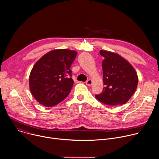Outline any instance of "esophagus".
<instances>
[{
	"label": "esophagus",
	"instance_id": "obj_1",
	"mask_svg": "<svg viewBox=\"0 0 159 159\" xmlns=\"http://www.w3.org/2000/svg\"><path fill=\"white\" fill-rule=\"evenodd\" d=\"M85 84H86V85H87L90 86V85L92 84V81L90 79H89L88 80H87V81H86Z\"/></svg>",
	"mask_w": 159,
	"mask_h": 159
}]
</instances>
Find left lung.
<instances>
[{"mask_svg":"<svg viewBox=\"0 0 159 159\" xmlns=\"http://www.w3.org/2000/svg\"><path fill=\"white\" fill-rule=\"evenodd\" d=\"M104 57L103 91L95 98L100 102L113 105L125 104L134 93L138 84L137 74L134 67L119 55L109 51L100 50Z\"/></svg>","mask_w":159,"mask_h":159,"instance_id":"left-lung-1","label":"left lung"}]
</instances>
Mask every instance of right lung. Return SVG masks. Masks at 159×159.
<instances>
[{"mask_svg": "<svg viewBox=\"0 0 159 159\" xmlns=\"http://www.w3.org/2000/svg\"><path fill=\"white\" fill-rule=\"evenodd\" d=\"M77 54L68 49L54 50L35 64L29 76V87L37 101L52 107L69 95L74 85L70 68Z\"/></svg>", "mask_w": 159, "mask_h": 159, "instance_id": "obj_1", "label": "right lung"}]
</instances>
